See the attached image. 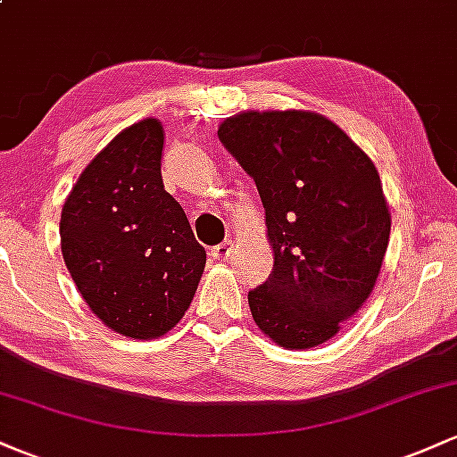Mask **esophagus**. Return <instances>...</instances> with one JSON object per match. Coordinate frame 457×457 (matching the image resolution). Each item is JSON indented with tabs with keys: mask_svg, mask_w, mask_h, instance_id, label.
<instances>
[{
	"mask_svg": "<svg viewBox=\"0 0 457 457\" xmlns=\"http://www.w3.org/2000/svg\"><path fill=\"white\" fill-rule=\"evenodd\" d=\"M232 249H234V243L232 240H223L221 245H217L214 249L211 251L214 260H228L229 255H232Z\"/></svg>",
	"mask_w": 457,
	"mask_h": 457,
	"instance_id": "obj_1",
	"label": "esophagus"
}]
</instances>
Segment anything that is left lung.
I'll return each mask as SVG.
<instances>
[{
    "label": "left lung",
    "instance_id": "8db88e82",
    "mask_svg": "<svg viewBox=\"0 0 457 457\" xmlns=\"http://www.w3.org/2000/svg\"><path fill=\"white\" fill-rule=\"evenodd\" d=\"M253 178L275 251L249 292L262 333L283 348L328 342L374 290L391 217L374 162L342 129L309 112H246L219 127Z\"/></svg>",
    "mask_w": 457,
    "mask_h": 457
}]
</instances>
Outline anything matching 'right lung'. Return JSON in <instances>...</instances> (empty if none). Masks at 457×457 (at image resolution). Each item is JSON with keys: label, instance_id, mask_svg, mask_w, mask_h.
Returning a JSON list of instances; mask_svg holds the SVG:
<instances>
[{"label": "right lung", "instance_id": "right-lung-1", "mask_svg": "<svg viewBox=\"0 0 457 457\" xmlns=\"http://www.w3.org/2000/svg\"><path fill=\"white\" fill-rule=\"evenodd\" d=\"M162 127L141 120L83 170L62 211L66 269L107 327L152 339L180 322L206 266L180 204L162 188Z\"/></svg>", "mask_w": 457, "mask_h": 457}]
</instances>
